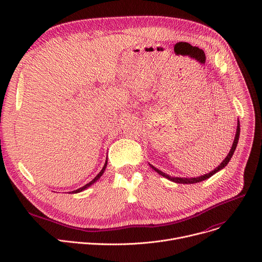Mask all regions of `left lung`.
<instances>
[{
  "mask_svg": "<svg viewBox=\"0 0 262 262\" xmlns=\"http://www.w3.org/2000/svg\"><path fill=\"white\" fill-rule=\"evenodd\" d=\"M239 133H241V127H239V120H237V128H236V134H235V138H234V141H233V144H232V146H231V149H230V151H229V154H228V156L225 158V160H224L214 170H212V171H210L209 173H207V174H204V175H201V176H197V177H191V178H188V177H175V176H170V175H168V174H166V173H164L163 171H161V170H159L158 168H156L155 166H152L151 164H149V166H150L156 172H158L160 175H162V176H164V177H166L167 179H169V180H171V181H173V182H176V183H183V184H189V183H197V182H201V181H203V180H205V179H207V178H209V177H211L213 174H215L216 172H219L220 170H222L223 168H225L227 165H228V163H229V161L231 160V158H232V156H233V154H234V151H235V148H236V146H237V143H238V138H239Z\"/></svg>",
  "mask_w": 262,
  "mask_h": 262,
  "instance_id": "left-lung-1",
  "label": "left lung"
}]
</instances>
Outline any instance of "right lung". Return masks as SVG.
Segmentation results:
<instances>
[{
	"instance_id": "add662e5",
	"label": "right lung",
	"mask_w": 262,
	"mask_h": 262,
	"mask_svg": "<svg viewBox=\"0 0 262 262\" xmlns=\"http://www.w3.org/2000/svg\"><path fill=\"white\" fill-rule=\"evenodd\" d=\"M106 165H107V159L105 160V163H104V165H103V167H102V169H101V171L95 176V178H93L89 183H87V184H85L84 186H82V188H80V189H78V190H74V191H72V192H69V194H77V193H81L82 191H85L86 189H88L89 186H91L94 182H96L100 177H101V175L104 173V170H105V168H106Z\"/></svg>"
}]
</instances>
